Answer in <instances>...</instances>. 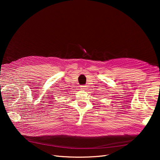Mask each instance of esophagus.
<instances>
[{
  "instance_id": "1",
  "label": "esophagus",
  "mask_w": 160,
  "mask_h": 160,
  "mask_svg": "<svg viewBox=\"0 0 160 160\" xmlns=\"http://www.w3.org/2000/svg\"><path fill=\"white\" fill-rule=\"evenodd\" d=\"M86 88H87V86H86V85L81 86V89H84V90H86V89H87Z\"/></svg>"
}]
</instances>
